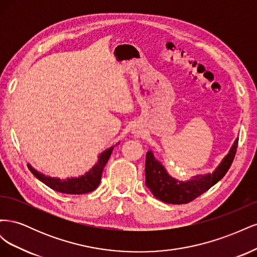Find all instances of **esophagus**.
Returning a JSON list of instances; mask_svg holds the SVG:
<instances>
[{"instance_id": "1", "label": "esophagus", "mask_w": 257, "mask_h": 257, "mask_svg": "<svg viewBox=\"0 0 257 257\" xmlns=\"http://www.w3.org/2000/svg\"><path fill=\"white\" fill-rule=\"evenodd\" d=\"M132 133L134 134V136H136V137H139L142 135V131L139 130V127H135V128H133V132H132Z\"/></svg>"}]
</instances>
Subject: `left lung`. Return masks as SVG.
<instances>
[{
	"label": "left lung",
	"instance_id": "8db88e82",
	"mask_svg": "<svg viewBox=\"0 0 257 257\" xmlns=\"http://www.w3.org/2000/svg\"><path fill=\"white\" fill-rule=\"evenodd\" d=\"M237 145L238 137L212 173L197 174L185 181L178 180L170 176L165 166L154 157L152 150H149L146 155V185L154 197L166 204H188L219 182L227 173L234 161Z\"/></svg>",
	"mask_w": 257,
	"mask_h": 257
}]
</instances>
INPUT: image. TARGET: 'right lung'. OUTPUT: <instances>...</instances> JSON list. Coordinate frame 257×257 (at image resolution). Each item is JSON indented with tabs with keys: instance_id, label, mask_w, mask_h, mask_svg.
<instances>
[{
	"instance_id": "right-lung-1",
	"label": "right lung",
	"mask_w": 257,
	"mask_h": 257,
	"mask_svg": "<svg viewBox=\"0 0 257 257\" xmlns=\"http://www.w3.org/2000/svg\"><path fill=\"white\" fill-rule=\"evenodd\" d=\"M113 148L114 146H111L108 148V149L104 150L100 154H98V159L94 166H93L89 172L79 177L60 179L58 177H50L38 172V170H36L30 164H28V167L31 170V173H32L38 180L42 181L54 191L64 194H85L94 191L98 186L104 167L110 158Z\"/></svg>"
}]
</instances>
